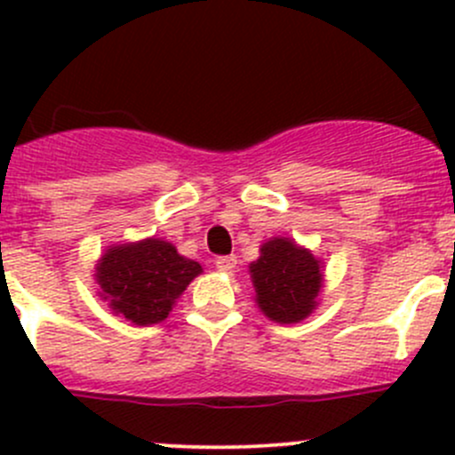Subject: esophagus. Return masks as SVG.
<instances>
[{
  "instance_id": "34e87169",
  "label": "esophagus",
  "mask_w": 455,
  "mask_h": 455,
  "mask_svg": "<svg viewBox=\"0 0 455 455\" xmlns=\"http://www.w3.org/2000/svg\"><path fill=\"white\" fill-rule=\"evenodd\" d=\"M237 264V257L235 255H222L215 259V268L222 270V273H231Z\"/></svg>"
}]
</instances>
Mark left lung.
Masks as SVG:
<instances>
[{
    "label": "left lung",
    "instance_id": "8db88e82",
    "mask_svg": "<svg viewBox=\"0 0 455 455\" xmlns=\"http://www.w3.org/2000/svg\"><path fill=\"white\" fill-rule=\"evenodd\" d=\"M255 304L275 323H299L316 308L323 275L321 261L291 237H273L249 266Z\"/></svg>",
    "mask_w": 455,
    "mask_h": 455
}]
</instances>
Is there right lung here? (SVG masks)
Returning <instances> with one entry per match:
<instances>
[{
  "label": "right lung",
  "instance_id": "add662e5",
  "mask_svg": "<svg viewBox=\"0 0 455 455\" xmlns=\"http://www.w3.org/2000/svg\"><path fill=\"white\" fill-rule=\"evenodd\" d=\"M202 273L198 261L187 259L172 242L147 237L109 246L96 264V283L114 315L134 325H154L172 313L178 297Z\"/></svg>",
  "mask_w": 455,
  "mask_h": 455
}]
</instances>
